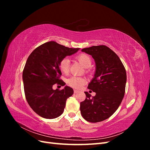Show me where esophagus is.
Returning <instances> with one entry per match:
<instances>
[{
	"mask_svg": "<svg viewBox=\"0 0 150 150\" xmlns=\"http://www.w3.org/2000/svg\"><path fill=\"white\" fill-rule=\"evenodd\" d=\"M74 93H78V90H76V89H74Z\"/></svg>",
	"mask_w": 150,
	"mask_h": 150,
	"instance_id": "34e87169",
	"label": "esophagus"
}]
</instances>
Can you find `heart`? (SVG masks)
Returning <instances> with one entry per match:
<instances>
[{
    "label": "heart",
    "mask_w": 150,
    "mask_h": 150,
    "mask_svg": "<svg viewBox=\"0 0 150 150\" xmlns=\"http://www.w3.org/2000/svg\"><path fill=\"white\" fill-rule=\"evenodd\" d=\"M78 59L84 67H89L91 65V59L85 54H81L78 56ZM70 61L67 57H65L61 61L59 67L61 71L64 74H67L69 70ZM86 83V79L83 77L72 76L67 80V85L74 89H80Z\"/></svg>",
    "instance_id": "1"
}]
</instances>
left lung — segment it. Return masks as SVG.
I'll return each instance as SVG.
<instances>
[{"instance_id": "1", "label": "left lung", "mask_w": 150, "mask_h": 150, "mask_svg": "<svg viewBox=\"0 0 150 150\" xmlns=\"http://www.w3.org/2000/svg\"><path fill=\"white\" fill-rule=\"evenodd\" d=\"M91 56L96 64L93 78L88 88L94 96L84 92L86 98L80 103L81 115L91 122L105 120L112 116L124 98L126 72L120 57L106 46H96L81 50Z\"/></svg>"}]
</instances>
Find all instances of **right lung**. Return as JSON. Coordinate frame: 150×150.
Returning a JSON list of instances; mask_svg holds the SVG:
<instances>
[{"instance_id": "add662e5", "label": "right lung", "mask_w": 150, "mask_h": 150, "mask_svg": "<svg viewBox=\"0 0 150 150\" xmlns=\"http://www.w3.org/2000/svg\"><path fill=\"white\" fill-rule=\"evenodd\" d=\"M79 49L50 41L35 49L28 58L22 73L25 98L40 116L54 119L62 114L67 99L73 94L74 91L67 86L62 90H54L52 86L56 83L62 86L66 84L59 79V63Z\"/></svg>"}]
</instances>
